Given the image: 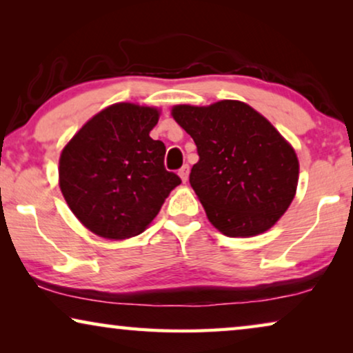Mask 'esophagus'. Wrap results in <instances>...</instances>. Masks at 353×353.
I'll use <instances>...</instances> for the list:
<instances>
[{
    "mask_svg": "<svg viewBox=\"0 0 353 353\" xmlns=\"http://www.w3.org/2000/svg\"><path fill=\"white\" fill-rule=\"evenodd\" d=\"M178 175H180L183 183H186V181H188V175H190V167L183 165V167L180 168V170H178Z\"/></svg>",
    "mask_w": 353,
    "mask_h": 353,
    "instance_id": "obj_1",
    "label": "esophagus"
}]
</instances>
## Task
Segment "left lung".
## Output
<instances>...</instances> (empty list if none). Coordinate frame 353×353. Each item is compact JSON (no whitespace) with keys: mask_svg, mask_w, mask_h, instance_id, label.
Returning <instances> with one entry per match:
<instances>
[{"mask_svg":"<svg viewBox=\"0 0 353 353\" xmlns=\"http://www.w3.org/2000/svg\"><path fill=\"white\" fill-rule=\"evenodd\" d=\"M172 117L197 146L190 183L210 223L230 238L272 228L297 191L299 159L291 143L243 101L178 104Z\"/></svg>","mask_w":353,"mask_h":353,"instance_id":"8db88e82","label":"left lung"}]
</instances>
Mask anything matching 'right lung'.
I'll return each instance as SVG.
<instances>
[{
    "mask_svg": "<svg viewBox=\"0 0 353 353\" xmlns=\"http://www.w3.org/2000/svg\"><path fill=\"white\" fill-rule=\"evenodd\" d=\"M159 117L152 105L110 104L62 149L61 192L91 233L112 241L141 234L181 183L163 168V143L149 137Z\"/></svg>",
    "mask_w": 353,
    "mask_h": 353,
    "instance_id": "right-lung-1",
    "label": "right lung"
}]
</instances>
